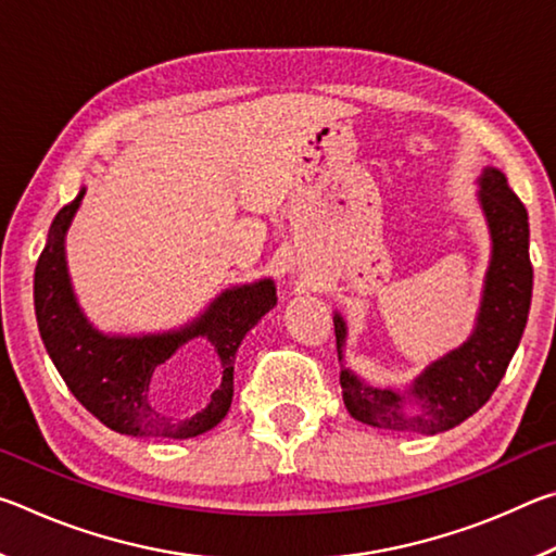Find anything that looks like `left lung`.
I'll use <instances>...</instances> for the list:
<instances>
[{
    "label": "left lung",
    "instance_id": "obj_1",
    "mask_svg": "<svg viewBox=\"0 0 556 556\" xmlns=\"http://www.w3.org/2000/svg\"><path fill=\"white\" fill-rule=\"evenodd\" d=\"M481 186V203L493 235V260L476 333L458 351L427 368L404 394L370 388L353 372L341 370L343 402L351 417L363 425L412 434L454 429L491 400L520 345L532 301L530 223L522 201L501 172L485 168ZM333 326L338 361H343L341 316H333ZM414 401L420 404L417 413L410 409Z\"/></svg>",
    "mask_w": 556,
    "mask_h": 556
}]
</instances>
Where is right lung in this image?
Wrapping results in <instances>:
<instances>
[{
    "label": "right lung",
    "instance_id": "obj_1",
    "mask_svg": "<svg viewBox=\"0 0 556 556\" xmlns=\"http://www.w3.org/2000/svg\"><path fill=\"white\" fill-rule=\"evenodd\" d=\"M80 199L83 191L53 218L49 240L34 271L36 321L55 370L61 372L75 400L112 431L152 439L203 434L223 421L230 409L235 355L244 333L277 304L275 285L265 279L225 291L199 321L178 333L144 338L102 336L83 318L65 271L63 238ZM195 334L208 337L219 353L222 384L212 395L208 408L188 420H176L155 409L151 380L157 365Z\"/></svg>",
    "mask_w": 556,
    "mask_h": 556
}]
</instances>
